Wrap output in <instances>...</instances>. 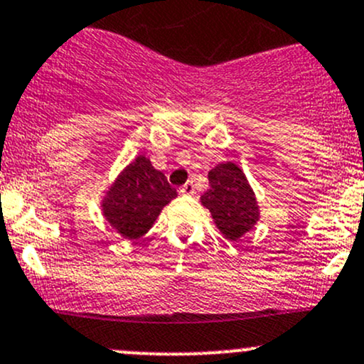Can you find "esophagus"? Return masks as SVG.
I'll return each instance as SVG.
<instances>
[{
    "instance_id": "1",
    "label": "esophagus",
    "mask_w": 364,
    "mask_h": 364,
    "mask_svg": "<svg viewBox=\"0 0 364 364\" xmlns=\"http://www.w3.org/2000/svg\"><path fill=\"white\" fill-rule=\"evenodd\" d=\"M179 193H181V195H193V193H195L193 183H192V181L185 183V185H183L181 188H179Z\"/></svg>"
}]
</instances>
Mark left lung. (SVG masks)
Returning <instances> with one entry per match:
<instances>
[{"label":"left lung","mask_w":364,"mask_h":364,"mask_svg":"<svg viewBox=\"0 0 364 364\" xmlns=\"http://www.w3.org/2000/svg\"><path fill=\"white\" fill-rule=\"evenodd\" d=\"M209 190L200 197L218 230L228 240H239L259 220V208L246 174L237 164H218L209 171Z\"/></svg>","instance_id":"obj_1"}]
</instances>
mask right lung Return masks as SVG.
I'll return each instance as SVG.
<instances>
[{
  "mask_svg": "<svg viewBox=\"0 0 364 364\" xmlns=\"http://www.w3.org/2000/svg\"><path fill=\"white\" fill-rule=\"evenodd\" d=\"M176 195L150 159L137 155L106 190L101 202L102 216L124 239H139Z\"/></svg>",
  "mask_w": 364,
  "mask_h": 364,
  "instance_id": "add662e5",
  "label": "right lung"
}]
</instances>
